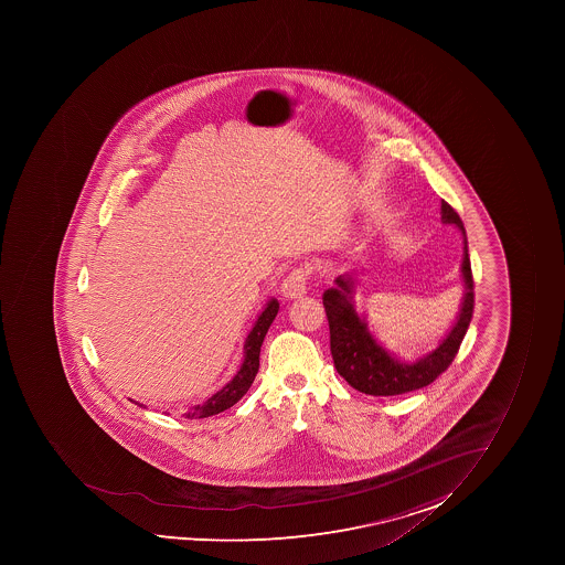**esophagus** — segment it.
<instances>
[{"label": "esophagus", "mask_w": 565, "mask_h": 565, "mask_svg": "<svg viewBox=\"0 0 565 565\" xmlns=\"http://www.w3.org/2000/svg\"><path fill=\"white\" fill-rule=\"evenodd\" d=\"M306 279H308V273L303 268H295L281 284V297L289 300L302 298L306 295Z\"/></svg>", "instance_id": "esophagus-1"}]
</instances>
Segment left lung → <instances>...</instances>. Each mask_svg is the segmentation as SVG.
<instances>
[{"mask_svg": "<svg viewBox=\"0 0 565 565\" xmlns=\"http://www.w3.org/2000/svg\"><path fill=\"white\" fill-rule=\"evenodd\" d=\"M441 223L455 224L463 237V256L460 276L463 281V297L458 309L457 320L440 344L433 352L425 353L416 361H405L388 352L377 342L369 322L359 315L353 303L355 279L352 274H342L322 295L326 315L330 322V344L333 363L339 374L355 391L370 396H397L405 392L418 391L427 386L447 370L457 355L460 342L468 331L473 315V276L468 256L466 230L458 213L446 201H441Z\"/></svg>", "mask_w": 565, "mask_h": 565, "instance_id": "1", "label": "left lung"}]
</instances>
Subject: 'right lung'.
<instances>
[{
	"label": "right lung",
	"instance_id": "add662e5",
	"mask_svg": "<svg viewBox=\"0 0 565 565\" xmlns=\"http://www.w3.org/2000/svg\"><path fill=\"white\" fill-rule=\"evenodd\" d=\"M278 309V300L270 298L262 315L257 317L256 324L252 328L250 333L246 337L245 348H243V363H241L239 370L235 372L234 377L221 391L215 392L212 397H207L202 405H193V407L188 408L184 413L185 418H207L213 414L223 413L245 396L252 383H254L257 369H259V352H262L263 339L267 335L273 320L276 319ZM140 407H143V405H140Z\"/></svg>",
	"mask_w": 565,
	"mask_h": 565
}]
</instances>
